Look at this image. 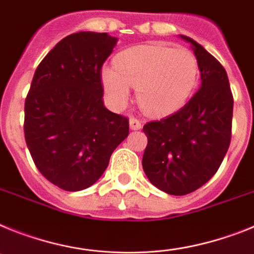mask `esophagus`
I'll return each mask as SVG.
<instances>
[{"mask_svg":"<svg viewBox=\"0 0 254 254\" xmlns=\"http://www.w3.org/2000/svg\"><path fill=\"white\" fill-rule=\"evenodd\" d=\"M130 127L133 130H138L142 127V124H140V121L136 118H131L130 119Z\"/></svg>","mask_w":254,"mask_h":254,"instance_id":"obj_1","label":"esophagus"}]
</instances>
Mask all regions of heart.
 Returning <instances> with one entry per match:
<instances>
[{"mask_svg":"<svg viewBox=\"0 0 254 254\" xmlns=\"http://www.w3.org/2000/svg\"><path fill=\"white\" fill-rule=\"evenodd\" d=\"M199 63L188 48L148 43L123 51L116 67L102 70V84L114 109L125 107L136 87L143 111L164 116L182 109L199 83Z\"/></svg>","mask_w":254,"mask_h":254,"instance_id":"obj_1","label":"heart"}]
</instances>
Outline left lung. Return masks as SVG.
<instances>
[{
  "instance_id": "1",
  "label": "left lung",
  "mask_w": 254,
  "mask_h": 254,
  "mask_svg": "<svg viewBox=\"0 0 254 254\" xmlns=\"http://www.w3.org/2000/svg\"><path fill=\"white\" fill-rule=\"evenodd\" d=\"M190 43L198 59L202 84L183 109L143 127L148 144L143 170L160 190L185 195L216 174L231 140L234 100L224 66L197 42Z\"/></svg>"
}]
</instances>
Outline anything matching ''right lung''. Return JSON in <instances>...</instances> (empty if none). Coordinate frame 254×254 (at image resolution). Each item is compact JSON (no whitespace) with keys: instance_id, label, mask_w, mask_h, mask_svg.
Segmentation results:
<instances>
[{"instance_id":"1","label":"right lung","mask_w":254,"mask_h":254,"mask_svg":"<svg viewBox=\"0 0 254 254\" xmlns=\"http://www.w3.org/2000/svg\"><path fill=\"white\" fill-rule=\"evenodd\" d=\"M118 38L79 32L41 61L25 98L24 135L37 169L67 191L89 188L129 134V120L103 105L101 69Z\"/></svg>"}]
</instances>
